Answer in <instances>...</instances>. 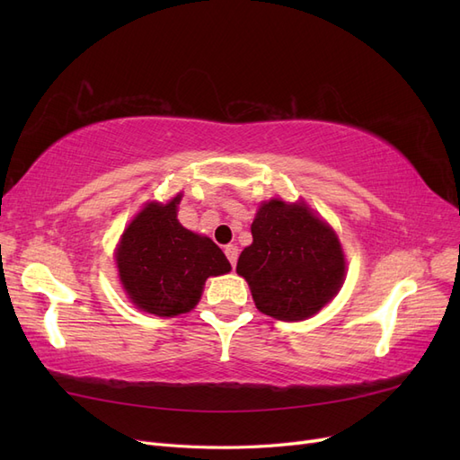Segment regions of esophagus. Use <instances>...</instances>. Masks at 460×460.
<instances>
[{"label": "esophagus", "instance_id": "34e87169", "mask_svg": "<svg viewBox=\"0 0 460 460\" xmlns=\"http://www.w3.org/2000/svg\"><path fill=\"white\" fill-rule=\"evenodd\" d=\"M225 253H226V257H228V261H230L232 267H235V262H238L240 249L235 247V245H226V247H225Z\"/></svg>", "mask_w": 460, "mask_h": 460}]
</instances>
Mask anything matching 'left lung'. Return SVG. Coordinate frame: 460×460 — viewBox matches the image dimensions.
Returning a JSON list of instances; mask_svg holds the SVG:
<instances>
[{
    "label": "left lung",
    "instance_id": "1",
    "mask_svg": "<svg viewBox=\"0 0 460 460\" xmlns=\"http://www.w3.org/2000/svg\"><path fill=\"white\" fill-rule=\"evenodd\" d=\"M252 234L235 272L252 288L261 313L297 323L336 297L345 278L341 243L303 201H262Z\"/></svg>",
    "mask_w": 460,
    "mask_h": 460
}]
</instances>
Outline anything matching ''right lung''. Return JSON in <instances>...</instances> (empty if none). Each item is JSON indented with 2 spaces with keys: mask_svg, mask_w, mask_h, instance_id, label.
<instances>
[{
  "mask_svg": "<svg viewBox=\"0 0 460 460\" xmlns=\"http://www.w3.org/2000/svg\"><path fill=\"white\" fill-rule=\"evenodd\" d=\"M178 193L169 203H147L124 230L117 247L120 284L137 309L157 316L190 313L208 276L230 272L222 249L176 218Z\"/></svg>",
  "mask_w": 460,
  "mask_h": 460,
  "instance_id": "1",
  "label": "right lung"
}]
</instances>
